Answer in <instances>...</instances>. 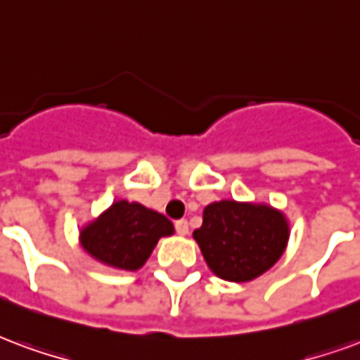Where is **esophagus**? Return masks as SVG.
Wrapping results in <instances>:
<instances>
[{"label":"esophagus","instance_id":"obj_1","mask_svg":"<svg viewBox=\"0 0 360 360\" xmlns=\"http://www.w3.org/2000/svg\"><path fill=\"white\" fill-rule=\"evenodd\" d=\"M175 231H177V234H179V236H185V234H188V221L187 219L175 221Z\"/></svg>","mask_w":360,"mask_h":360}]
</instances>
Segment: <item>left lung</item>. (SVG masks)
Masks as SVG:
<instances>
[{
  "label": "left lung",
  "mask_w": 360,
  "mask_h": 360,
  "mask_svg": "<svg viewBox=\"0 0 360 360\" xmlns=\"http://www.w3.org/2000/svg\"><path fill=\"white\" fill-rule=\"evenodd\" d=\"M207 267L223 281H254L286 250L288 221L267 204L221 200L204 207L202 227L193 233Z\"/></svg>",
  "instance_id": "left-lung-1"
}]
</instances>
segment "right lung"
I'll list each match as a JSON object with an SVG mask.
<instances>
[{
	"label": "right lung",
	"instance_id": "obj_1",
	"mask_svg": "<svg viewBox=\"0 0 360 360\" xmlns=\"http://www.w3.org/2000/svg\"><path fill=\"white\" fill-rule=\"evenodd\" d=\"M166 215L139 202L118 200L79 231V242L97 262L120 271H137L162 236L173 234Z\"/></svg>",
	"mask_w": 360,
	"mask_h": 360
}]
</instances>
